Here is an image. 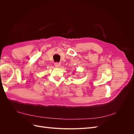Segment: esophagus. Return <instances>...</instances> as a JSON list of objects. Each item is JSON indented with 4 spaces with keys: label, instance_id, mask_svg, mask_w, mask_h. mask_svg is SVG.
<instances>
[{
    "label": "esophagus",
    "instance_id": "1",
    "mask_svg": "<svg viewBox=\"0 0 134 134\" xmlns=\"http://www.w3.org/2000/svg\"><path fill=\"white\" fill-rule=\"evenodd\" d=\"M54 65L56 68H59L61 65V64L60 63H54Z\"/></svg>",
    "mask_w": 134,
    "mask_h": 134
}]
</instances>
